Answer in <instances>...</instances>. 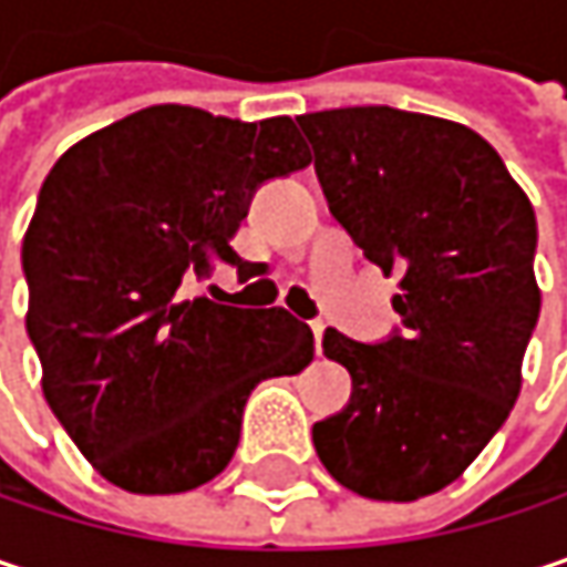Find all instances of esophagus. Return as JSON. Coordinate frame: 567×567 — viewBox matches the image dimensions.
I'll use <instances>...</instances> for the list:
<instances>
[{
	"mask_svg": "<svg viewBox=\"0 0 567 567\" xmlns=\"http://www.w3.org/2000/svg\"><path fill=\"white\" fill-rule=\"evenodd\" d=\"M324 328H328V324H324L321 318H315V321H311V334H315V347H318V353H321V340H324Z\"/></svg>",
	"mask_w": 567,
	"mask_h": 567,
	"instance_id": "obj_1",
	"label": "esophagus"
}]
</instances>
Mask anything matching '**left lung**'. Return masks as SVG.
Masks as SVG:
<instances>
[{
	"mask_svg": "<svg viewBox=\"0 0 567 567\" xmlns=\"http://www.w3.org/2000/svg\"><path fill=\"white\" fill-rule=\"evenodd\" d=\"M337 224L383 276L402 328L324 331L350 402L311 437L337 484L409 503L457 481L506 422L539 321L536 210L474 130L392 106L298 116Z\"/></svg>",
	"mask_w": 567,
	"mask_h": 567,
	"instance_id": "left-lung-1",
	"label": "left lung"
}]
</instances>
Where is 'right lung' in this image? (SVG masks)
Returning a JSON list of instances; mask_svg holds the SVG:
<instances>
[{"label": "right lung", "instance_id": "right-lung-1", "mask_svg": "<svg viewBox=\"0 0 567 567\" xmlns=\"http://www.w3.org/2000/svg\"><path fill=\"white\" fill-rule=\"evenodd\" d=\"M311 165L288 116L239 123L148 106L71 145L22 243L41 389L80 454L130 493L214 481L262 380L295 377L315 334L285 308L187 295L230 246L256 187Z\"/></svg>", "mask_w": 567, "mask_h": 567}]
</instances>
